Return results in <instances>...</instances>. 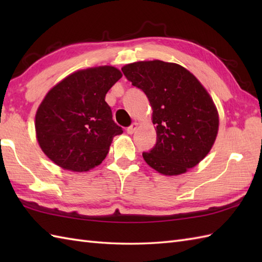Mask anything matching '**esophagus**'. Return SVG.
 Instances as JSON below:
<instances>
[{
  "mask_svg": "<svg viewBox=\"0 0 262 262\" xmlns=\"http://www.w3.org/2000/svg\"><path fill=\"white\" fill-rule=\"evenodd\" d=\"M137 126H138L137 122H133V124L127 128V133H128V134H129V135L134 134L135 130H136V128H137Z\"/></svg>",
  "mask_w": 262,
  "mask_h": 262,
  "instance_id": "obj_1",
  "label": "esophagus"
}]
</instances>
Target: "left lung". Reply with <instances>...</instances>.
<instances>
[{"label":"left lung","mask_w":262,"mask_h":262,"mask_svg":"<svg viewBox=\"0 0 262 262\" xmlns=\"http://www.w3.org/2000/svg\"><path fill=\"white\" fill-rule=\"evenodd\" d=\"M146 94L157 125V143L143 152L145 162L165 176L193 168L210 151L219 130V114L208 92L190 72L174 63L148 60L121 69Z\"/></svg>","instance_id":"1"}]
</instances>
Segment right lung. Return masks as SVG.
<instances>
[{
	"mask_svg": "<svg viewBox=\"0 0 262 262\" xmlns=\"http://www.w3.org/2000/svg\"><path fill=\"white\" fill-rule=\"evenodd\" d=\"M113 66L69 75L47 93L36 114V134L47 157L60 168L83 172L99 165L122 128L104 101L121 77Z\"/></svg>",
	"mask_w": 262,
	"mask_h": 262,
	"instance_id": "obj_1",
	"label": "right lung"
}]
</instances>
